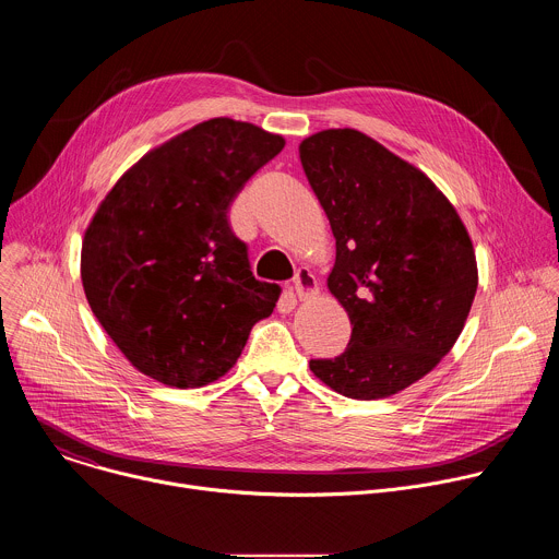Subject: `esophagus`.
I'll return each instance as SVG.
<instances>
[{
	"label": "esophagus",
	"instance_id": "1",
	"mask_svg": "<svg viewBox=\"0 0 559 559\" xmlns=\"http://www.w3.org/2000/svg\"><path fill=\"white\" fill-rule=\"evenodd\" d=\"M292 289L296 292V296L300 300H305V298H309V296H313L318 292V281H316V276L307 267H300L296 272V276H294Z\"/></svg>",
	"mask_w": 559,
	"mask_h": 559
}]
</instances>
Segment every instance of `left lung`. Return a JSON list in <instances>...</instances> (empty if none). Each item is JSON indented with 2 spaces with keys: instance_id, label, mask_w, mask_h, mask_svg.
<instances>
[{
  "instance_id": "1",
  "label": "left lung",
  "mask_w": 559,
  "mask_h": 559,
  "mask_svg": "<svg viewBox=\"0 0 559 559\" xmlns=\"http://www.w3.org/2000/svg\"><path fill=\"white\" fill-rule=\"evenodd\" d=\"M298 152L336 238L328 287L352 321L347 349L309 369L354 401H378L457 341L477 289L471 238L431 179L371 136L323 130Z\"/></svg>"
}]
</instances>
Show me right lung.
<instances>
[{
    "label": "right lung",
    "mask_w": 559,
    "mask_h": 559,
    "mask_svg": "<svg viewBox=\"0 0 559 559\" xmlns=\"http://www.w3.org/2000/svg\"><path fill=\"white\" fill-rule=\"evenodd\" d=\"M283 145L210 119L147 152L102 201L82 246L84 292L141 373L179 389L214 382L274 311L281 287L254 278L227 210Z\"/></svg>",
    "instance_id": "1"
}]
</instances>
